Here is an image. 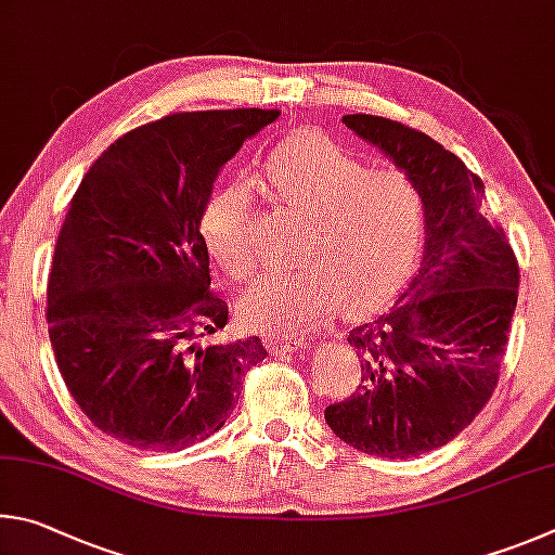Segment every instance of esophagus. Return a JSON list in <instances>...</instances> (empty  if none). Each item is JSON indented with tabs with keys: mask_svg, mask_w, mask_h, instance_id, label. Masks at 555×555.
<instances>
[{
	"mask_svg": "<svg viewBox=\"0 0 555 555\" xmlns=\"http://www.w3.org/2000/svg\"><path fill=\"white\" fill-rule=\"evenodd\" d=\"M305 338H297V336H270L268 338V348L272 356H289V353H297L299 348H305Z\"/></svg>",
	"mask_w": 555,
	"mask_h": 555,
	"instance_id": "obj_1",
	"label": "esophagus"
}]
</instances>
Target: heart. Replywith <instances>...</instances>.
<instances>
[{
    "label": "heart",
    "mask_w": 555,
    "mask_h": 555,
    "mask_svg": "<svg viewBox=\"0 0 555 555\" xmlns=\"http://www.w3.org/2000/svg\"><path fill=\"white\" fill-rule=\"evenodd\" d=\"M272 202L305 214L289 270L266 272L243 297L260 332L299 334L341 302L346 314L375 309L410 272L422 241L424 204L410 175L365 168L353 151L322 131H297L272 145L260 168ZM199 231L211 258L233 278L256 266L253 192L223 182L209 192Z\"/></svg>",
    "instance_id": "obj_1"
}]
</instances>
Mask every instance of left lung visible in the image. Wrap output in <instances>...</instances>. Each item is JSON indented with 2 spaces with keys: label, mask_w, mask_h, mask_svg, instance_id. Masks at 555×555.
<instances>
[{
  "label": "left lung",
  "mask_w": 555,
  "mask_h": 555,
  "mask_svg": "<svg viewBox=\"0 0 555 555\" xmlns=\"http://www.w3.org/2000/svg\"><path fill=\"white\" fill-rule=\"evenodd\" d=\"M344 124L410 175L424 204V256L397 302L356 326L361 385L326 424L367 455L412 459L455 439L500 380L519 293L504 229L482 214L485 184L431 135L371 114Z\"/></svg>",
  "instance_id": "obj_1"
}]
</instances>
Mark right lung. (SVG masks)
<instances>
[{"label": "right lung", "instance_id": "add662e5", "mask_svg": "<svg viewBox=\"0 0 555 555\" xmlns=\"http://www.w3.org/2000/svg\"><path fill=\"white\" fill-rule=\"evenodd\" d=\"M278 109L184 112L114 141L80 182L48 278V336L82 414L141 451L217 434L258 336L217 344L229 305L209 287L199 214L219 170Z\"/></svg>", "mask_w": 555, "mask_h": 555}]
</instances>
